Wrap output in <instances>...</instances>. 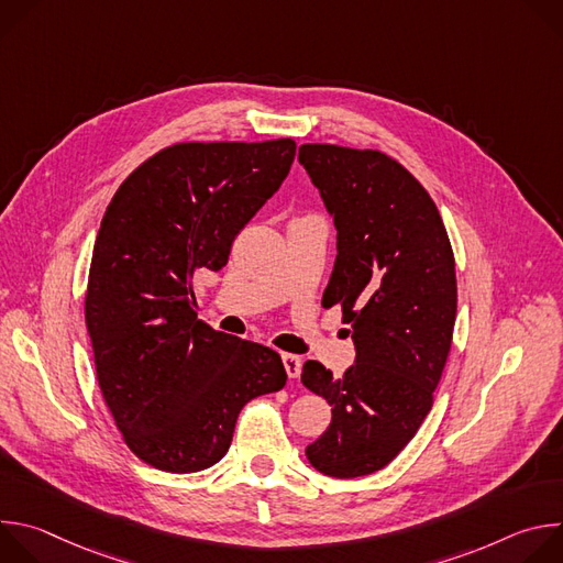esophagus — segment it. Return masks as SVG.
<instances>
[{
    "label": "esophagus",
    "instance_id": "esophagus-1",
    "mask_svg": "<svg viewBox=\"0 0 563 563\" xmlns=\"http://www.w3.org/2000/svg\"><path fill=\"white\" fill-rule=\"evenodd\" d=\"M283 365H285V372L289 378H298L300 376V369H302V361L294 354H283Z\"/></svg>",
    "mask_w": 563,
    "mask_h": 563
}]
</instances>
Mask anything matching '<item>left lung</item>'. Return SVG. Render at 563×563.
<instances>
[{"label":"left lung","instance_id":"8db88e82","mask_svg":"<svg viewBox=\"0 0 563 563\" xmlns=\"http://www.w3.org/2000/svg\"><path fill=\"white\" fill-rule=\"evenodd\" d=\"M298 159L336 227L323 307H343L356 347L341 378L302 365V385L332 406L305 454L318 472L354 478L385 467L432 408L456 318L454 256L434 200L389 155L302 144Z\"/></svg>","mask_w":563,"mask_h":563}]
</instances>
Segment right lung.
Returning a JSON list of instances; mask_svg holds the SVG:
<instances>
[{"label":"right lung","mask_w":563,"mask_h":563,"mask_svg":"<svg viewBox=\"0 0 563 563\" xmlns=\"http://www.w3.org/2000/svg\"><path fill=\"white\" fill-rule=\"evenodd\" d=\"M291 137L185 142L115 191L85 300L98 383L131 452L176 474L218 463L252 398L278 391V352L216 332L194 311V276L227 265L233 238L278 191Z\"/></svg>","instance_id":"right-lung-1"}]
</instances>
